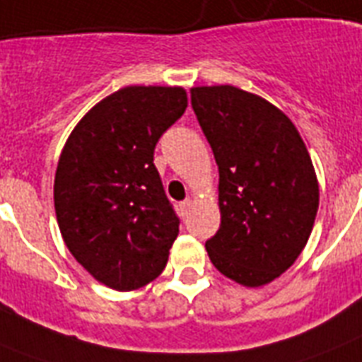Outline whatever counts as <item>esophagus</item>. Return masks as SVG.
<instances>
[{"label":"esophagus","mask_w":362,"mask_h":362,"mask_svg":"<svg viewBox=\"0 0 362 362\" xmlns=\"http://www.w3.org/2000/svg\"><path fill=\"white\" fill-rule=\"evenodd\" d=\"M192 206H193V201L192 199H186V201H182L180 203V212L184 216L187 214V212H189V210H192Z\"/></svg>","instance_id":"1"}]
</instances>
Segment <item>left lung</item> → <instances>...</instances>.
<instances>
[{
  "label": "left lung",
  "instance_id": "obj_1",
  "mask_svg": "<svg viewBox=\"0 0 362 362\" xmlns=\"http://www.w3.org/2000/svg\"><path fill=\"white\" fill-rule=\"evenodd\" d=\"M192 107L214 152L221 223L206 240L216 269L261 287L306 246L320 184L295 124L261 95L231 84L192 88Z\"/></svg>",
  "mask_w": 362,
  "mask_h": 362
}]
</instances>
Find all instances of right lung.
I'll list each match as a JSON object with an SVG mask.
<instances>
[{"instance_id":"1","label":"right lung","mask_w":362,"mask_h":362,"mask_svg":"<svg viewBox=\"0 0 362 362\" xmlns=\"http://www.w3.org/2000/svg\"><path fill=\"white\" fill-rule=\"evenodd\" d=\"M187 107L182 86H125L71 131L54 176V209L73 257L98 281L133 291L156 280L178 218L153 148Z\"/></svg>"}]
</instances>
